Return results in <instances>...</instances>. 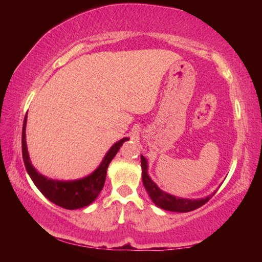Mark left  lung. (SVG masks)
Segmentation results:
<instances>
[{
    "label": "left lung",
    "instance_id": "8db88e82",
    "mask_svg": "<svg viewBox=\"0 0 262 262\" xmlns=\"http://www.w3.org/2000/svg\"><path fill=\"white\" fill-rule=\"evenodd\" d=\"M141 166H142V181H143L144 188L149 194L151 201L157 207L162 208L164 210L174 211V212H187L194 209H198L201 206L205 205L212 198V195L216 193H211L206 198L200 199H184L174 195L164 192L156 185V183L150 178L148 174V162L144 156L141 155Z\"/></svg>",
    "mask_w": 262,
    "mask_h": 262
}]
</instances>
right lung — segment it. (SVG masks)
Segmentation results:
<instances>
[{"mask_svg": "<svg viewBox=\"0 0 262 262\" xmlns=\"http://www.w3.org/2000/svg\"><path fill=\"white\" fill-rule=\"evenodd\" d=\"M26 121H28V115H25L24 118L23 132H21V151H23L26 171H28L30 178L32 179L34 185L37 186V188L51 202L64 208V209L74 210L91 205L104 187L106 171H107L111 161L117 155L121 145L129 140V137H123L120 141L115 142L108 151L106 152L99 166L92 173L76 180H55L42 176L40 172L35 170L32 163H31L28 145H26Z\"/></svg>", "mask_w": 262, "mask_h": 262, "instance_id": "obj_1", "label": "right lung"}]
</instances>
